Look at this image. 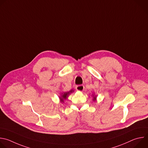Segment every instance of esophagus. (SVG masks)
Wrapping results in <instances>:
<instances>
[{
    "instance_id": "1",
    "label": "esophagus",
    "mask_w": 148,
    "mask_h": 148,
    "mask_svg": "<svg viewBox=\"0 0 148 148\" xmlns=\"http://www.w3.org/2000/svg\"><path fill=\"white\" fill-rule=\"evenodd\" d=\"M75 89H76L77 91L81 92V91H83V90H84V87L82 85H79V86H76Z\"/></svg>"
}]
</instances>
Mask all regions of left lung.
Returning <instances> with one entry per match:
<instances>
[{"instance_id":"8db88e82","label":"left lung","mask_w":148,"mask_h":148,"mask_svg":"<svg viewBox=\"0 0 148 148\" xmlns=\"http://www.w3.org/2000/svg\"><path fill=\"white\" fill-rule=\"evenodd\" d=\"M92 97H93L92 98V101H97V95H96L94 93H92Z\"/></svg>"}]
</instances>
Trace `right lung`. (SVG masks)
Wrapping results in <instances>:
<instances>
[{"label":"right lung","mask_w":148,"mask_h":148,"mask_svg":"<svg viewBox=\"0 0 148 148\" xmlns=\"http://www.w3.org/2000/svg\"><path fill=\"white\" fill-rule=\"evenodd\" d=\"M73 92H74V91L73 90H71L70 91H69V92H63L62 93L60 94V95L59 96V98H60V101L61 103H64V100L67 99V98L69 97V96L73 93Z\"/></svg>","instance_id":"1"}]
</instances>
